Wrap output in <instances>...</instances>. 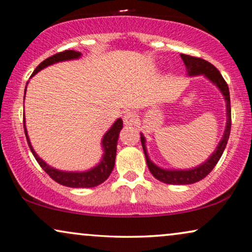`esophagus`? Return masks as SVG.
I'll use <instances>...</instances> for the list:
<instances>
[{
  "label": "esophagus",
  "mask_w": 252,
  "mask_h": 252,
  "mask_svg": "<svg viewBox=\"0 0 252 252\" xmlns=\"http://www.w3.org/2000/svg\"><path fill=\"white\" fill-rule=\"evenodd\" d=\"M123 119H124V124H125V125H134V124L136 123L137 116L135 112L129 111V112H126L125 115H124Z\"/></svg>",
  "instance_id": "esophagus-1"
}]
</instances>
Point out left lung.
Wrapping results in <instances>:
<instances>
[{"label":"left lung","mask_w":252,"mask_h":252,"mask_svg":"<svg viewBox=\"0 0 252 252\" xmlns=\"http://www.w3.org/2000/svg\"><path fill=\"white\" fill-rule=\"evenodd\" d=\"M180 56L182 58V61H184L186 67H187L188 75L203 74L204 77L208 78L210 81L213 82V84L219 88V91L222 93L226 101L227 123L225 133H223L222 139L218 144V147H217L215 153H213L211 156H210L209 159L204 161L202 165H199L197 167L190 168V170H165V168H160L158 167L157 165H155L153 161L150 160L149 156H148L146 148V139H144V136L141 134V143H142L144 156H146L147 165L148 167H149V171L157 180L168 185H190L204 179L206 175L215 168L217 163H218V160L220 159V157H221L223 150H225L226 148V144L228 142L230 134V125H232L229 89L228 85H227L225 79L222 78V75L220 74V72L217 70V67L213 66L211 63H209V62L205 60H202V58L189 56V55L185 54H181Z\"/></svg>","instance_id":"1"}]
</instances>
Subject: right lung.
Here are the masks:
<instances>
[{"label":"right lung","mask_w":252,"mask_h":252,"mask_svg":"<svg viewBox=\"0 0 252 252\" xmlns=\"http://www.w3.org/2000/svg\"><path fill=\"white\" fill-rule=\"evenodd\" d=\"M81 56V53L74 50H65L62 53H57L53 55L51 57H48L47 60H44L42 63L37 65V67L34 70L32 77L37 72L42 70V68L49 66L51 64L58 63V62H64V61H70L75 60ZM26 93V89H25ZM25 98V95H24ZM123 128V120L122 118L117 119L115 124L111 126L108 132L104 134L102 139V148L104 154H103L102 160L99 161L98 165H96L95 167L91 168V170L85 171V172H65L60 171L57 168H54L48 165L46 161L41 159L37 156L35 151H34L32 144L30 142L29 135H27V130L25 126V118H24V130H25V135L27 139V143H29L30 149L32 151L33 156L35 157V159L41 167L43 168L44 172L48 173V175L58 182L60 185L66 186V187L72 188H92L95 186L101 185L102 182H104L106 179L109 178V175L111 174V172L115 167V160H116V154H117V141H118L120 129Z\"/></svg>","instance_id":"1"}]
</instances>
